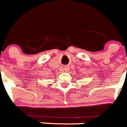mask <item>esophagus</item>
I'll use <instances>...</instances> for the list:
<instances>
[{
  "mask_svg": "<svg viewBox=\"0 0 127 127\" xmlns=\"http://www.w3.org/2000/svg\"><path fill=\"white\" fill-rule=\"evenodd\" d=\"M68 69H69V68L67 67H64V70L65 71H68Z\"/></svg>",
  "mask_w": 127,
  "mask_h": 127,
  "instance_id": "esophagus-1",
  "label": "esophagus"
}]
</instances>
